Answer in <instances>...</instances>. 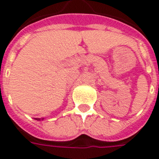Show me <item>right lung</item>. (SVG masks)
<instances>
[{
  "label": "right lung",
  "instance_id": "obj_1",
  "mask_svg": "<svg viewBox=\"0 0 159 159\" xmlns=\"http://www.w3.org/2000/svg\"><path fill=\"white\" fill-rule=\"evenodd\" d=\"M37 119V120H40V119ZM42 119H41V120H42Z\"/></svg>",
  "mask_w": 159,
  "mask_h": 159
}]
</instances>
